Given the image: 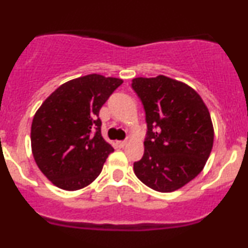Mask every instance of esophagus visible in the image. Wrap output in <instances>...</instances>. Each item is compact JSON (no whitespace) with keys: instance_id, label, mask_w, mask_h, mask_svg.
<instances>
[{"instance_id":"34e87169","label":"esophagus","mask_w":248,"mask_h":248,"mask_svg":"<svg viewBox=\"0 0 248 248\" xmlns=\"http://www.w3.org/2000/svg\"><path fill=\"white\" fill-rule=\"evenodd\" d=\"M126 144H127V141H116V145H118V148H124Z\"/></svg>"}]
</instances>
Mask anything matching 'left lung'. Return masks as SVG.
<instances>
[{
    "instance_id": "1",
    "label": "left lung",
    "mask_w": 248,
    "mask_h": 248,
    "mask_svg": "<svg viewBox=\"0 0 248 248\" xmlns=\"http://www.w3.org/2000/svg\"><path fill=\"white\" fill-rule=\"evenodd\" d=\"M132 88L147 122L144 155L134 163L136 177L154 190L173 192L204 168L214 143L207 106L190 86L159 75L137 77Z\"/></svg>"
}]
</instances>
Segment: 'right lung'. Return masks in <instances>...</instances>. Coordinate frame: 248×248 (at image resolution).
Instances as JSON below:
<instances>
[{
  "mask_svg": "<svg viewBox=\"0 0 248 248\" xmlns=\"http://www.w3.org/2000/svg\"><path fill=\"white\" fill-rule=\"evenodd\" d=\"M122 83L97 74L71 79L35 113L32 154L40 171L59 188L77 190L90 185L114 151L101 136L99 111Z\"/></svg>",
  "mask_w": 248,
  "mask_h": 248,
  "instance_id": "right-lung-1",
  "label": "right lung"
}]
</instances>
